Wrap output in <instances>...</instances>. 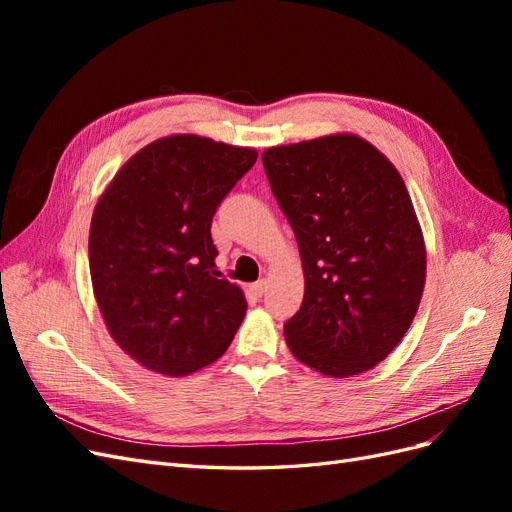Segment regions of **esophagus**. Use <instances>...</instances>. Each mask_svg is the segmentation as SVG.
Here are the masks:
<instances>
[{
	"instance_id": "esophagus-1",
	"label": "esophagus",
	"mask_w": 512,
	"mask_h": 512,
	"mask_svg": "<svg viewBox=\"0 0 512 512\" xmlns=\"http://www.w3.org/2000/svg\"><path fill=\"white\" fill-rule=\"evenodd\" d=\"M267 288H269L267 280H260V282L252 284V292L256 294V297H262V294H265V292H267Z\"/></svg>"
}]
</instances>
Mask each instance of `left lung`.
I'll return each instance as SVG.
<instances>
[{"label":"left lung","mask_w":512,"mask_h":512,"mask_svg":"<svg viewBox=\"0 0 512 512\" xmlns=\"http://www.w3.org/2000/svg\"><path fill=\"white\" fill-rule=\"evenodd\" d=\"M262 166L305 273L286 344L324 376L363 374L395 350L423 297L425 241L406 183L354 134L271 147Z\"/></svg>","instance_id":"left-lung-1"}]
</instances>
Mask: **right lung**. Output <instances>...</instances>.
I'll use <instances>...</instances> for the list:
<instances>
[{
  "label": "right lung",
  "instance_id": "right-lung-1",
  "mask_svg": "<svg viewBox=\"0 0 512 512\" xmlns=\"http://www.w3.org/2000/svg\"><path fill=\"white\" fill-rule=\"evenodd\" d=\"M256 149L173 134L143 147L100 196L91 284L106 329L136 363L188 376L218 361L243 322V290L215 269L211 222Z\"/></svg>",
  "mask_w": 512,
  "mask_h": 512
}]
</instances>
